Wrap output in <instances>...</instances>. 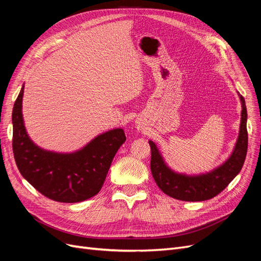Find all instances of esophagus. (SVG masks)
<instances>
[{"mask_svg": "<svg viewBox=\"0 0 261 261\" xmlns=\"http://www.w3.org/2000/svg\"><path fill=\"white\" fill-rule=\"evenodd\" d=\"M136 124H137V129H138V130L144 129V126H143V124H141L140 122H136Z\"/></svg>", "mask_w": 261, "mask_h": 261, "instance_id": "1", "label": "esophagus"}]
</instances>
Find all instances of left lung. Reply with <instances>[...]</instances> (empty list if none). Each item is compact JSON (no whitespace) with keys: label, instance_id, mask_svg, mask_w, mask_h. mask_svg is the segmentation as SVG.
Returning a JSON list of instances; mask_svg holds the SVG:
<instances>
[{"label":"left lung","instance_id":"left-lung-1","mask_svg":"<svg viewBox=\"0 0 261 261\" xmlns=\"http://www.w3.org/2000/svg\"><path fill=\"white\" fill-rule=\"evenodd\" d=\"M239 93V92H238ZM242 103L239 137L230 156L219 167L200 174H186L172 170L152 140L151 148L152 176L161 191L173 198L184 201H203L213 198L231 183L241 172L247 153V110L244 98L239 93Z\"/></svg>","mask_w":261,"mask_h":261}]
</instances>
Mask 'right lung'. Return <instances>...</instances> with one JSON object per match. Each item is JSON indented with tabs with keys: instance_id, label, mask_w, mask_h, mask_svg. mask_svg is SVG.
I'll use <instances>...</instances> for the list:
<instances>
[{
	"instance_id": "right-lung-1",
	"label": "right lung",
	"mask_w": 261,
	"mask_h": 261,
	"mask_svg": "<svg viewBox=\"0 0 261 261\" xmlns=\"http://www.w3.org/2000/svg\"><path fill=\"white\" fill-rule=\"evenodd\" d=\"M23 86L12 114L13 152L22 177L39 193L59 202H81L96 196L115 153L126 140L124 129L113 128L74 152H55L37 146L22 117Z\"/></svg>"
}]
</instances>
